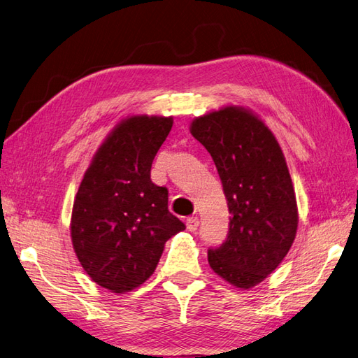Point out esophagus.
I'll use <instances>...</instances> for the list:
<instances>
[{"mask_svg": "<svg viewBox=\"0 0 358 358\" xmlns=\"http://www.w3.org/2000/svg\"><path fill=\"white\" fill-rule=\"evenodd\" d=\"M198 225H199V221H198L196 216H192V217L186 219V227H187L189 231H192V233L198 230Z\"/></svg>", "mask_w": 358, "mask_h": 358, "instance_id": "esophagus-1", "label": "esophagus"}]
</instances>
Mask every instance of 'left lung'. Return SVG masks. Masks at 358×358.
<instances>
[{
	"instance_id": "8db88e82",
	"label": "left lung",
	"mask_w": 358,
	"mask_h": 358,
	"mask_svg": "<svg viewBox=\"0 0 358 358\" xmlns=\"http://www.w3.org/2000/svg\"><path fill=\"white\" fill-rule=\"evenodd\" d=\"M190 133L212 155L231 216L224 243L208 248L210 268L250 289L277 269L296 236L286 160L269 128L239 107L196 117Z\"/></svg>"
}]
</instances>
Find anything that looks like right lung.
Instances as JSON below:
<instances>
[{
    "mask_svg": "<svg viewBox=\"0 0 358 358\" xmlns=\"http://www.w3.org/2000/svg\"><path fill=\"white\" fill-rule=\"evenodd\" d=\"M172 117L133 116L108 134L78 187L72 245L101 287L124 293L157 268L164 243L186 225L168 210V189L151 181V164Z\"/></svg>",
    "mask_w": 358,
    "mask_h": 358,
    "instance_id": "add662e5",
    "label": "right lung"
}]
</instances>
